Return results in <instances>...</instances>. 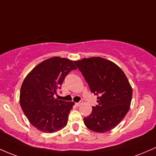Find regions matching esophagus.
<instances>
[{
	"label": "esophagus",
	"mask_w": 156,
	"mask_h": 156,
	"mask_svg": "<svg viewBox=\"0 0 156 156\" xmlns=\"http://www.w3.org/2000/svg\"><path fill=\"white\" fill-rule=\"evenodd\" d=\"M82 104H83V101H81L78 102V103H75V105H76L77 107H79V106H80V105H81Z\"/></svg>",
	"instance_id": "obj_1"
}]
</instances>
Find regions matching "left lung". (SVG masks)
<instances>
[{
    "mask_svg": "<svg viewBox=\"0 0 156 156\" xmlns=\"http://www.w3.org/2000/svg\"><path fill=\"white\" fill-rule=\"evenodd\" d=\"M84 77L90 91L97 95L98 105L83 119L87 128L106 133L115 127L129 109L133 90L119 66L100 57L74 61Z\"/></svg>",
    "mask_w": 156,
    "mask_h": 156,
    "instance_id": "1",
    "label": "left lung"
}]
</instances>
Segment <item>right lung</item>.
Segmentation results:
<instances>
[{"label": "right lung", "mask_w": 156, "mask_h": 156, "mask_svg": "<svg viewBox=\"0 0 156 156\" xmlns=\"http://www.w3.org/2000/svg\"><path fill=\"white\" fill-rule=\"evenodd\" d=\"M74 69L73 61L54 57L37 65L25 78L20 88V107L31 124L40 131L55 133L67 124L74 102L57 100L54 95Z\"/></svg>", "instance_id": "1"}]
</instances>
